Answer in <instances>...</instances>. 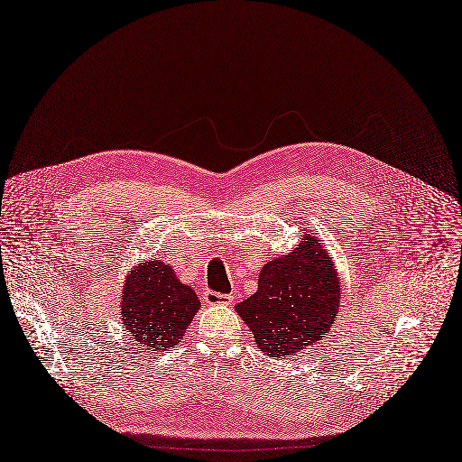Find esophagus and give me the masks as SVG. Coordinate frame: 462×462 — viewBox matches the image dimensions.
<instances>
[{
	"label": "esophagus",
	"mask_w": 462,
	"mask_h": 462,
	"mask_svg": "<svg viewBox=\"0 0 462 462\" xmlns=\"http://www.w3.org/2000/svg\"><path fill=\"white\" fill-rule=\"evenodd\" d=\"M204 302L209 306H217V304H230L232 296L230 294H220L215 291H206L204 292Z\"/></svg>",
	"instance_id": "obj_1"
}]
</instances>
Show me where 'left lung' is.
<instances>
[{"label":"left lung","mask_w":462,"mask_h":462,"mask_svg":"<svg viewBox=\"0 0 462 462\" xmlns=\"http://www.w3.org/2000/svg\"><path fill=\"white\" fill-rule=\"evenodd\" d=\"M311 239L268 263L258 275L256 292L236 306L268 356H289L332 328L339 283L330 254Z\"/></svg>","instance_id":"obj_1"}]
</instances>
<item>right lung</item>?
<instances>
[{"label": "right lung", "mask_w": 462, "mask_h": 462, "mask_svg": "<svg viewBox=\"0 0 462 462\" xmlns=\"http://www.w3.org/2000/svg\"><path fill=\"white\" fill-rule=\"evenodd\" d=\"M198 308L194 291L183 285L168 264L149 260L126 277L120 317L139 346L168 351L183 337Z\"/></svg>", "instance_id": "obj_1"}]
</instances>
